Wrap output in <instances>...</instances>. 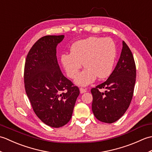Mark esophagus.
I'll return each instance as SVG.
<instances>
[{
  "instance_id": "esophagus-1",
  "label": "esophagus",
  "mask_w": 152,
  "mask_h": 152,
  "mask_svg": "<svg viewBox=\"0 0 152 152\" xmlns=\"http://www.w3.org/2000/svg\"><path fill=\"white\" fill-rule=\"evenodd\" d=\"M80 93H86L87 91V90L81 88H80Z\"/></svg>"
}]
</instances>
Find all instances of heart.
<instances>
[{
	"instance_id": "1",
	"label": "heart",
	"mask_w": 152,
	"mask_h": 152,
	"mask_svg": "<svg viewBox=\"0 0 152 152\" xmlns=\"http://www.w3.org/2000/svg\"><path fill=\"white\" fill-rule=\"evenodd\" d=\"M115 57V44L111 38L91 37L74 42L70 53L61 55V61L67 76L72 79L78 76L83 63L85 69L75 82L85 86L94 82L97 76L103 79L110 75Z\"/></svg>"
}]
</instances>
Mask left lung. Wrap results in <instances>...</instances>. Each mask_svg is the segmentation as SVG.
Returning <instances> with one entry per match:
<instances>
[{"instance_id": "obj_1", "label": "left lung", "mask_w": 152, "mask_h": 152, "mask_svg": "<svg viewBox=\"0 0 152 152\" xmlns=\"http://www.w3.org/2000/svg\"><path fill=\"white\" fill-rule=\"evenodd\" d=\"M136 65L129 48L123 41L118 62L106 81L92 88V111L99 121L114 123L127 111L133 98ZM105 88L104 93L99 91Z\"/></svg>"}]
</instances>
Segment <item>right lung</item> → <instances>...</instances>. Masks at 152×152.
<instances>
[{"mask_svg": "<svg viewBox=\"0 0 152 152\" xmlns=\"http://www.w3.org/2000/svg\"><path fill=\"white\" fill-rule=\"evenodd\" d=\"M64 35H48L34 43L26 57L24 83L35 114L45 124L58 128L70 121L79 88L63 76L56 48Z\"/></svg>", "mask_w": 152, "mask_h": 152, "instance_id": "right-lung-1", "label": "right lung"}]
</instances>
